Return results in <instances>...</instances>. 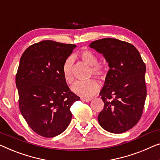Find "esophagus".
Masks as SVG:
<instances>
[{
  "label": "esophagus",
  "mask_w": 160,
  "mask_h": 160,
  "mask_svg": "<svg viewBox=\"0 0 160 160\" xmlns=\"http://www.w3.org/2000/svg\"><path fill=\"white\" fill-rule=\"evenodd\" d=\"M92 100V98H81V101H85V102H89Z\"/></svg>",
  "instance_id": "34e87169"
}]
</instances>
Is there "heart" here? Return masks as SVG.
I'll return each instance as SVG.
<instances>
[{"instance_id": "b5f03b06", "label": "heart", "mask_w": 160, "mask_h": 160, "mask_svg": "<svg viewBox=\"0 0 160 160\" xmlns=\"http://www.w3.org/2000/svg\"><path fill=\"white\" fill-rule=\"evenodd\" d=\"M79 57L83 62L91 67L90 71V75H92L99 80L106 79L108 73V66L105 63L98 62V58L97 54L89 49H83L79 53ZM71 62L70 59H68L65 62L62 68V73L64 79L69 84L72 83L74 78L71 72ZM99 90V85L96 81L89 80L86 81H79L72 87V90L78 95L89 98L96 93Z\"/></svg>"}]
</instances>
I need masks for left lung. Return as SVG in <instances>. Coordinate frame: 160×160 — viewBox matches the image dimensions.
Instances as JSON below:
<instances>
[{
  "label": "left lung",
  "mask_w": 160,
  "mask_h": 160,
  "mask_svg": "<svg viewBox=\"0 0 160 160\" xmlns=\"http://www.w3.org/2000/svg\"><path fill=\"white\" fill-rule=\"evenodd\" d=\"M89 47L103 54L110 68L100 92L104 107L98 116L99 124L108 132H126L142 115L146 65L137 48L126 42L104 38Z\"/></svg>",
  "instance_id": "1"
}]
</instances>
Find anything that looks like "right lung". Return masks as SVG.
<instances>
[{
    "mask_svg": "<svg viewBox=\"0 0 160 160\" xmlns=\"http://www.w3.org/2000/svg\"><path fill=\"white\" fill-rule=\"evenodd\" d=\"M76 47L50 40L28 47L20 59L16 85L21 115L37 134L51 138L70 124V107L80 97L70 90L62 68Z\"/></svg>",
    "mask_w": 160,
    "mask_h": 160,
    "instance_id": "add662e5",
    "label": "right lung"
}]
</instances>
